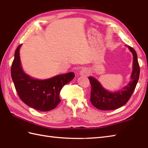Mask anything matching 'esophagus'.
<instances>
[{"label": "esophagus", "instance_id": "34e87169", "mask_svg": "<svg viewBox=\"0 0 148 148\" xmlns=\"http://www.w3.org/2000/svg\"><path fill=\"white\" fill-rule=\"evenodd\" d=\"M90 70L88 68H83L81 69V71H80V74L81 76H88L89 74H90Z\"/></svg>", "mask_w": 148, "mask_h": 148}]
</instances>
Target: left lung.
<instances>
[{"mask_svg":"<svg viewBox=\"0 0 148 148\" xmlns=\"http://www.w3.org/2000/svg\"><path fill=\"white\" fill-rule=\"evenodd\" d=\"M132 53L133 59V71L132 73L130 82L124 88L117 92L111 93L105 90L101 84L95 78L89 77L91 84V97L90 101L93 106L100 110L116 109L126 104L134 92L137 83L139 78L140 67L137 60L136 51L132 47L127 46Z\"/></svg>","mask_w":148,"mask_h":148,"instance_id":"left-lung-1","label":"left lung"}]
</instances>
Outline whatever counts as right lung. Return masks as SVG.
<instances>
[{
    "label": "right lung",
    "instance_id": "obj_1",
    "mask_svg": "<svg viewBox=\"0 0 148 148\" xmlns=\"http://www.w3.org/2000/svg\"><path fill=\"white\" fill-rule=\"evenodd\" d=\"M20 45L15 51L11 65V77L20 99L25 104L40 111L55 109L60 102L59 94L65 84L74 79V72L58 75L50 79L38 80L28 76L22 70Z\"/></svg>",
    "mask_w": 148,
    "mask_h": 148
}]
</instances>
